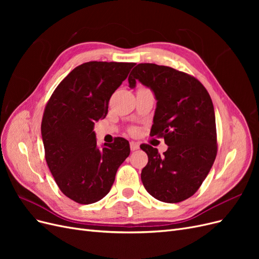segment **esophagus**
Instances as JSON below:
<instances>
[{
	"label": "esophagus",
	"instance_id": "34e87169",
	"mask_svg": "<svg viewBox=\"0 0 259 259\" xmlns=\"http://www.w3.org/2000/svg\"><path fill=\"white\" fill-rule=\"evenodd\" d=\"M130 147H131L132 151H135V150H137V149H139V144L135 143V142H131Z\"/></svg>",
	"mask_w": 259,
	"mask_h": 259
}]
</instances>
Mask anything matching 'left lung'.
I'll list each match as a JSON object with an SVG mask.
<instances>
[{
  "label": "left lung",
  "instance_id": "left-lung-1",
  "mask_svg": "<svg viewBox=\"0 0 259 259\" xmlns=\"http://www.w3.org/2000/svg\"><path fill=\"white\" fill-rule=\"evenodd\" d=\"M136 80L154 93L158 103L151 133L168 146L160 154L150 145H140L148 155L142 182L156 200L185 201L198 191L216 159V121L209 94L194 76L166 66L138 64L128 76L130 88H135Z\"/></svg>",
  "mask_w": 259,
  "mask_h": 259
}]
</instances>
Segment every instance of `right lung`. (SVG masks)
Instances as JSON below:
<instances>
[{
  "label": "right lung",
  "instance_id": "1",
  "mask_svg": "<svg viewBox=\"0 0 259 259\" xmlns=\"http://www.w3.org/2000/svg\"><path fill=\"white\" fill-rule=\"evenodd\" d=\"M134 66L85 62L58 84L45 106L41 132L46 163L60 191L80 204L106 197L130 155V144L122 137L97 148L93 128L106 117L110 97Z\"/></svg>",
  "mask_w": 259,
  "mask_h": 259
}]
</instances>
